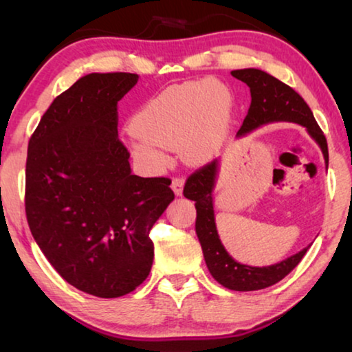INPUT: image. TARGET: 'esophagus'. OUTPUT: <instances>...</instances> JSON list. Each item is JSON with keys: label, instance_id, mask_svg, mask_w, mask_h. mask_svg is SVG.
Wrapping results in <instances>:
<instances>
[{"label": "esophagus", "instance_id": "34e87169", "mask_svg": "<svg viewBox=\"0 0 352 352\" xmlns=\"http://www.w3.org/2000/svg\"><path fill=\"white\" fill-rule=\"evenodd\" d=\"M183 184H184V180H183L182 177H174V178H172L170 188L175 192V195H182L183 194Z\"/></svg>", "mask_w": 352, "mask_h": 352}]
</instances>
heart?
<instances>
[{
    "mask_svg": "<svg viewBox=\"0 0 352 352\" xmlns=\"http://www.w3.org/2000/svg\"><path fill=\"white\" fill-rule=\"evenodd\" d=\"M231 110L233 96L219 82L190 80L168 87L133 118V152L152 168L168 163V152L177 147L186 163H204L222 144Z\"/></svg>",
    "mask_w": 352,
    "mask_h": 352,
    "instance_id": "1",
    "label": "heart"
}]
</instances>
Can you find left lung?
Masks as SVG:
<instances>
[{"label":"left lung","instance_id":"8db88e82","mask_svg":"<svg viewBox=\"0 0 352 352\" xmlns=\"http://www.w3.org/2000/svg\"><path fill=\"white\" fill-rule=\"evenodd\" d=\"M236 79L242 80L250 87L252 104L242 127L237 136L252 132L256 127L275 121H290L298 122L307 129L312 138L318 142L323 151L326 163L329 162L327 153V142L323 130L315 121L312 110L305 102L300 94L294 88L278 80L276 77L264 73L261 69H236L231 71ZM217 174V160L201 166L192 172L184 183L183 195L189 200L195 201L197 219H195V233L204 250L206 267L212 278L223 287L239 292L261 290L276 284L285 278L289 273L300 264L302 256L306 254L309 247L301 250L300 253L290 256L279 264L270 267H250L236 262L226 253L222 242L219 239L216 222H214L212 208V188Z\"/></svg>","mask_w":352,"mask_h":352}]
</instances>
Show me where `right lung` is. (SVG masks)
Here are the masks:
<instances>
[{"label": "right lung", "mask_w": 352, "mask_h": 352, "mask_svg": "<svg viewBox=\"0 0 352 352\" xmlns=\"http://www.w3.org/2000/svg\"><path fill=\"white\" fill-rule=\"evenodd\" d=\"M132 73H93L52 100L28 144L25 208L50 264L85 294L118 298L148 276L153 223L174 200L166 177L130 172L116 107Z\"/></svg>", "instance_id": "add662e5"}]
</instances>
